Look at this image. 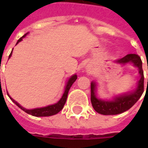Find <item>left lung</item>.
Instances as JSON below:
<instances>
[{"label": "left lung", "instance_id": "1", "mask_svg": "<svg viewBox=\"0 0 148 148\" xmlns=\"http://www.w3.org/2000/svg\"><path fill=\"white\" fill-rule=\"evenodd\" d=\"M116 62L119 64H126L128 62H132L135 66L138 68L141 78L138 82V86L134 91L115 96V98L113 100H103L98 99L95 94V82H91L90 100L92 106L97 113L104 115H114L127 111L140 99L144 91V76L143 71V62L139 56L137 54H128L123 58L116 60Z\"/></svg>", "mask_w": 148, "mask_h": 148}]
</instances>
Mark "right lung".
I'll list each match as a JSON object with an SVG mask.
<instances>
[{"instance_id":"right-lung-1","label":"right lung","mask_w":148,"mask_h":148,"mask_svg":"<svg viewBox=\"0 0 148 148\" xmlns=\"http://www.w3.org/2000/svg\"><path fill=\"white\" fill-rule=\"evenodd\" d=\"M28 34V33H27ZM26 34H25L23 37H21L17 41V43H20V41L23 39V38H25L26 36ZM16 43V44H17ZM11 54H12V51H11V53L10 54V56H9V58H10V56H11ZM77 79V75H73V76H71L70 78H69V80H68V82L66 83V87H65V91H64V93L62 95V98L60 99V100L58 102V103H56V104H54V105H49V106H46V107H43V108H37V109H33V110H26L25 108H23L22 106L20 105H19V103H17L15 100L12 99V98H10V96L9 95V97L10 98V99L14 102L15 105H17L19 108H20L22 110H24L25 113L27 114H31L33 116H36V117H43V116H52V115H54V114H58V112L62 110V108H63V106L65 105L66 101V98H67V95H68V91H69V90L71 88V86H72V84L75 82V81Z\"/></svg>"}]
</instances>
